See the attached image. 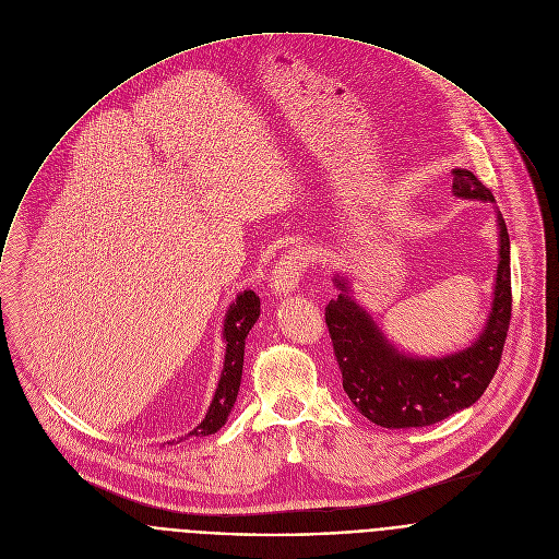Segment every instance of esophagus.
<instances>
[{
	"label": "esophagus",
	"instance_id": "34e87169",
	"mask_svg": "<svg viewBox=\"0 0 559 559\" xmlns=\"http://www.w3.org/2000/svg\"><path fill=\"white\" fill-rule=\"evenodd\" d=\"M302 274H305L302 257L296 250H289V252H285L278 259V263H276V267H274V272L270 276V287L278 296L281 294H289V292L296 289V285L300 283Z\"/></svg>",
	"mask_w": 559,
	"mask_h": 559
}]
</instances>
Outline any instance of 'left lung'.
<instances>
[{"mask_svg": "<svg viewBox=\"0 0 559 559\" xmlns=\"http://www.w3.org/2000/svg\"><path fill=\"white\" fill-rule=\"evenodd\" d=\"M453 194L462 199L493 201L491 190L468 170H453ZM500 218V265L489 323L468 349L444 358H409L382 338L371 316L349 296L347 283L325 307V323L334 356L343 373V389L358 412L384 427H429L471 407L493 380L509 323H511V257L509 231Z\"/></svg>", "mask_w": 559, "mask_h": 559, "instance_id": "1", "label": "left lung"}]
</instances>
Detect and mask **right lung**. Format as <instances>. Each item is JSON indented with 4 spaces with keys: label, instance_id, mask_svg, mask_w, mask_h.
Returning a JSON list of instances; mask_svg holds the SVG:
<instances>
[{
    "label": "right lung",
    "instance_id": "1",
    "mask_svg": "<svg viewBox=\"0 0 559 559\" xmlns=\"http://www.w3.org/2000/svg\"><path fill=\"white\" fill-rule=\"evenodd\" d=\"M259 313H261V298L254 292H243L229 307L225 316V325H223V336L227 343L223 373L214 393V401L210 405V412L205 414V420L190 436H212L225 425L236 403L238 386H241L246 338L254 328Z\"/></svg>",
    "mask_w": 559,
    "mask_h": 559
}]
</instances>
